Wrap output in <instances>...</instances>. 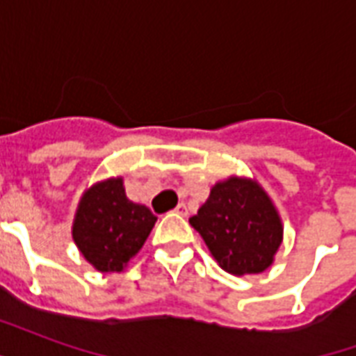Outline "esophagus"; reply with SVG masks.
I'll return each mask as SVG.
<instances>
[{"label": "esophagus", "mask_w": 356, "mask_h": 356, "mask_svg": "<svg viewBox=\"0 0 356 356\" xmlns=\"http://www.w3.org/2000/svg\"><path fill=\"white\" fill-rule=\"evenodd\" d=\"M175 213H179V216H186V213H188V209H186V206L183 204V202H181L177 208H175Z\"/></svg>", "instance_id": "1"}]
</instances>
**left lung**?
Wrapping results in <instances>:
<instances>
[{
    "mask_svg": "<svg viewBox=\"0 0 356 356\" xmlns=\"http://www.w3.org/2000/svg\"><path fill=\"white\" fill-rule=\"evenodd\" d=\"M188 223L200 232L219 267L236 276L263 273L282 242V223L273 202L250 179L217 183Z\"/></svg>",
    "mask_w": 356,
    "mask_h": 356,
    "instance_id": "1",
    "label": "left lung"
}]
</instances>
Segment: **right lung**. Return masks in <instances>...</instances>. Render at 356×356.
<instances>
[{
    "instance_id": "1",
    "label": "right lung",
    "mask_w": 356,
    "mask_h": 356,
    "mask_svg": "<svg viewBox=\"0 0 356 356\" xmlns=\"http://www.w3.org/2000/svg\"><path fill=\"white\" fill-rule=\"evenodd\" d=\"M156 223V216L127 200L122 179H108L83 194L72 236L81 255L101 273H120L139 252Z\"/></svg>"
}]
</instances>
